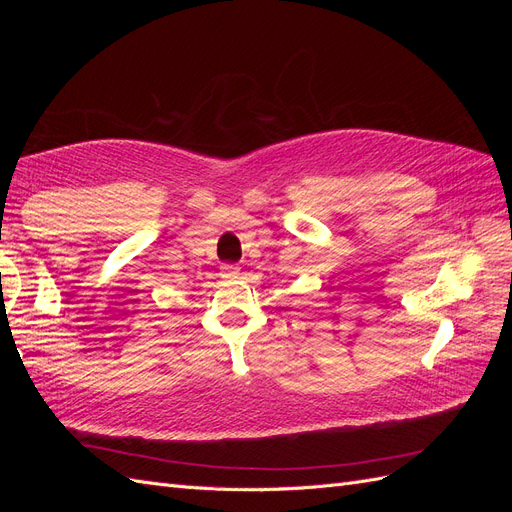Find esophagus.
<instances>
[{
	"mask_svg": "<svg viewBox=\"0 0 512 512\" xmlns=\"http://www.w3.org/2000/svg\"><path fill=\"white\" fill-rule=\"evenodd\" d=\"M220 275L224 277V280H237V277H239V267L237 265H222Z\"/></svg>",
	"mask_w": 512,
	"mask_h": 512,
	"instance_id": "1",
	"label": "esophagus"
}]
</instances>
